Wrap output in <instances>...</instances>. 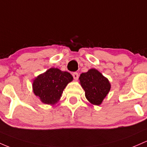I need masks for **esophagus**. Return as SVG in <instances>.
Returning a JSON list of instances; mask_svg holds the SVG:
<instances>
[{
    "label": "esophagus",
    "instance_id": "esophagus-1",
    "mask_svg": "<svg viewBox=\"0 0 147 147\" xmlns=\"http://www.w3.org/2000/svg\"><path fill=\"white\" fill-rule=\"evenodd\" d=\"M72 76H73V78H74V80H77L78 79L79 75H78V74L77 73V72H74V73L72 74Z\"/></svg>",
    "mask_w": 147,
    "mask_h": 147
}]
</instances>
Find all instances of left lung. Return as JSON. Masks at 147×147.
Masks as SVG:
<instances>
[{
	"instance_id": "1",
	"label": "left lung",
	"mask_w": 147,
	"mask_h": 147,
	"mask_svg": "<svg viewBox=\"0 0 147 147\" xmlns=\"http://www.w3.org/2000/svg\"><path fill=\"white\" fill-rule=\"evenodd\" d=\"M79 79L87 99L92 104L100 105L110 90L108 79L95 69L80 74Z\"/></svg>"
}]
</instances>
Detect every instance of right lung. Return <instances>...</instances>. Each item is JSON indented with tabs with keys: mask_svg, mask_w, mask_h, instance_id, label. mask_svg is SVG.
<instances>
[{
	"mask_svg": "<svg viewBox=\"0 0 147 147\" xmlns=\"http://www.w3.org/2000/svg\"><path fill=\"white\" fill-rule=\"evenodd\" d=\"M73 80L69 72L51 68L34 79L33 92L46 104H55L60 98L64 89Z\"/></svg>",
	"mask_w": 147,
	"mask_h": 147,
	"instance_id": "add662e5",
	"label": "right lung"
}]
</instances>
